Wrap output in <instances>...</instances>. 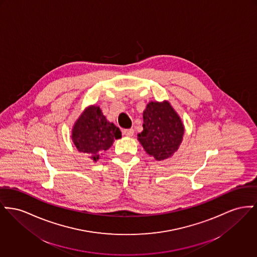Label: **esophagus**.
Listing matches in <instances>:
<instances>
[{
  "instance_id": "34e87169",
  "label": "esophagus",
  "mask_w": 257,
  "mask_h": 257,
  "mask_svg": "<svg viewBox=\"0 0 257 257\" xmlns=\"http://www.w3.org/2000/svg\"><path fill=\"white\" fill-rule=\"evenodd\" d=\"M123 134L126 137H132L134 135V129H126L123 131Z\"/></svg>"
}]
</instances>
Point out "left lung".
<instances>
[{
    "instance_id": "1",
    "label": "left lung",
    "mask_w": 257,
    "mask_h": 257,
    "mask_svg": "<svg viewBox=\"0 0 257 257\" xmlns=\"http://www.w3.org/2000/svg\"><path fill=\"white\" fill-rule=\"evenodd\" d=\"M144 130L138 141L145 151L157 161L172 157L181 146L184 125L168 101H151L143 113Z\"/></svg>"
}]
</instances>
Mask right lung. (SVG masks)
<instances>
[{
  "instance_id": "1",
  "label": "right lung",
  "mask_w": 257,
  "mask_h": 257,
  "mask_svg": "<svg viewBox=\"0 0 257 257\" xmlns=\"http://www.w3.org/2000/svg\"><path fill=\"white\" fill-rule=\"evenodd\" d=\"M71 137L77 151L97 162L114 140L120 139L121 131L112 122L106 120L100 106L91 105L76 119Z\"/></svg>"
}]
</instances>
